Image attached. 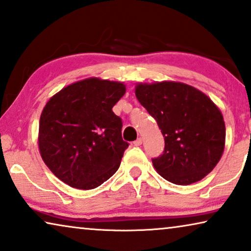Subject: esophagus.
Masks as SVG:
<instances>
[{"instance_id":"34e87169","label":"esophagus","mask_w":251,"mask_h":251,"mask_svg":"<svg viewBox=\"0 0 251 251\" xmlns=\"http://www.w3.org/2000/svg\"><path fill=\"white\" fill-rule=\"evenodd\" d=\"M141 144H143V139H141V138H138L137 140H134V141H133V145H134V146H140Z\"/></svg>"}]
</instances>
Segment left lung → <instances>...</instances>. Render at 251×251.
<instances>
[{"label":"left lung","mask_w":251,"mask_h":251,"mask_svg":"<svg viewBox=\"0 0 251 251\" xmlns=\"http://www.w3.org/2000/svg\"><path fill=\"white\" fill-rule=\"evenodd\" d=\"M136 96L164 137L163 154L151 159L155 170L176 184L197 182L212 172L225 145L223 115L213 100L176 81L139 83Z\"/></svg>","instance_id":"8db88e82"}]
</instances>
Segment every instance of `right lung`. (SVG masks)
I'll list each match as a JSON object with an SVG mask.
<instances>
[{
	"label": "right lung",
	"instance_id": "right-lung-1",
	"mask_svg": "<svg viewBox=\"0 0 251 251\" xmlns=\"http://www.w3.org/2000/svg\"><path fill=\"white\" fill-rule=\"evenodd\" d=\"M122 82L88 78L47 101L39 120L42 158L70 187L95 189L117 172L129 144L112 108L125 95Z\"/></svg>",
	"mask_w": 251,
	"mask_h": 251
}]
</instances>
